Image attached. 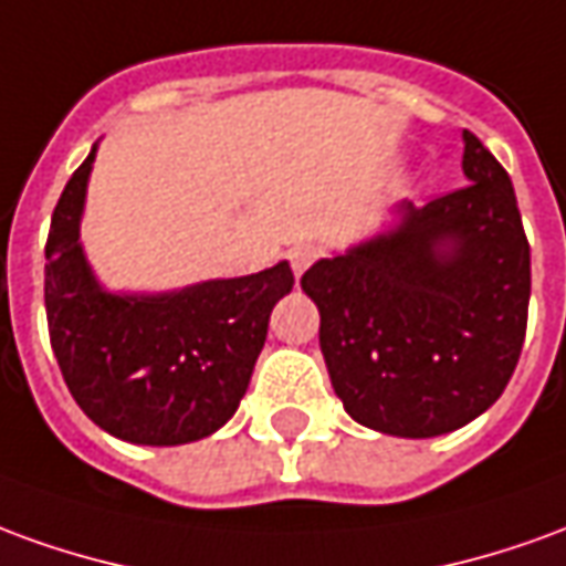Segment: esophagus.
Returning <instances> with one entry per match:
<instances>
[{
	"mask_svg": "<svg viewBox=\"0 0 566 566\" xmlns=\"http://www.w3.org/2000/svg\"><path fill=\"white\" fill-rule=\"evenodd\" d=\"M318 254H322V251H318V244H312V242H300L287 251V260H291V270H294L296 279L310 270L312 263L318 260Z\"/></svg>",
	"mask_w": 566,
	"mask_h": 566,
	"instance_id": "obj_1",
	"label": "esophagus"
}]
</instances>
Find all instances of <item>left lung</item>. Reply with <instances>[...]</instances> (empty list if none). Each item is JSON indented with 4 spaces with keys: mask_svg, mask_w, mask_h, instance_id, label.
<instances>
[{
    "mask_svg": "<svg viewBox=\"0 0 566 566\" xmlns=\"http://www.w3.org/2000/svg\"><path fill=\"white\" fill-rule=\"evenodd\" d=\"M469 187L322 256L300 279L318 306L324 365L352 420L434 438L488 410L515 374L531 303V244L515 189L462 132Z\"/></svg>",
    "mask_w": 566,
    "mask_h": 566,
    "instance_id": "left-lung-1",
    "label": "left lung"
}]
</instances>
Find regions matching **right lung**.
<instances>
[{"label": "right lung", "instance_id": "obj_1", "mask_svg": "<svg viewBox=\"0 0 566 566\" xmlns=\"http://www.w3.org/2000/svg\"><path fill=\"white\" fill-rule=\"evenodd\" d=\"M94 156L97 144L63 189L45 244V312L66 389L122 441L174 448L208 438L239 410L294 272L282 260L159 294L106 291L78 235Z\"/></svg>", "mask_w": 566, "mask_h": 566}]
</instances>
